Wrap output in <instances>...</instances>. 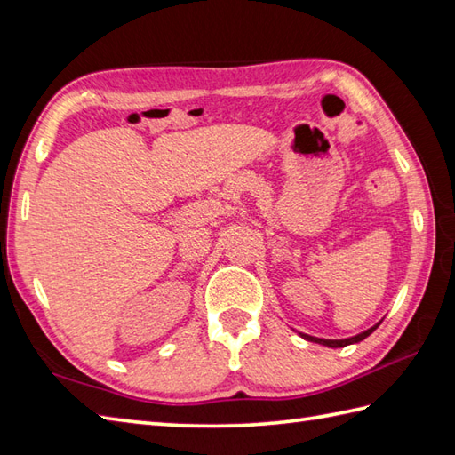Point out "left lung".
Instances as JSON below:
<instances>
[{
  "instance_id": "obj_1",
  "label": "left lung",
  "mask_w": 455,
  "mask_h": 455,
  "mask_svg": "<svg viewBox=\"0 0 455 455\" xmlns=\"http://www.w3.org/2000/svg\"><path fill=\"white\" fill-rule=\"evenodd\" d=\"M381 323H377V324H373L371 328H367V331H363V332H360V334H355V336H352V338H340V340H331V338H316V336H308V334H305V332H299V336L301 338H305V340H308V342H315V344H323V346H326V347H344V346H350V344H357V342H362V340H365L367 336H370L377 326H379Z\"/></svg>"
}]
</instances>
